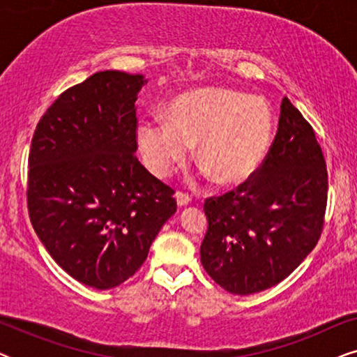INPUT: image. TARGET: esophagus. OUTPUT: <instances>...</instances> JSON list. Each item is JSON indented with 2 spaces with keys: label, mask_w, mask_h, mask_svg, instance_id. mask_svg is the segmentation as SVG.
I'll return each instance as SVG.
<instances>
[{
  "label": "esophagus",
  "mask_w": 357,
  "mask_h": 357,
  "mask_svg": "<svg viewBox=\"0 0 357 357\" xmlns=\"http://www.w3.org/2000/svg\"><path fill=\"white\" fill-rule=\"evenodd\" d=\"M175 199H177V204L180 208L187 206V204L192 203V197H190V195H187V193H182V192L175 193Z\"/></svg>",
  "instance_id": "1"
}]
</instances>
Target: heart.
Listing matches in <instances>:
<instances>
[{"mask_svg":"<svg viewBox=\"0 0 357 357\" xmlns=\"http://www.w3.org/2000/svg\"><path fill=\"white\" fill-rule=\"evenodd\" d=\"M275 119L265 99L227 87L185 92L169 104L167 119L138 121L136 141L144 164L165 177L197 143V158L221 185L245 182L271 146Z\"/></svg>","mask_w":357,"mask_h":357,"instance_id":"b5f03b06","label":"heart"}]
</instances>
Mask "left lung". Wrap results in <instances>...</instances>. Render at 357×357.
Wrapping results in <instances>:
<instances>
[{"label": "left lung", "mask_w": 357, "mask_h": 357, "mask_svg": "<svg viewBox=\"0 0 357 357\" xmlns=\"http://www.w3.org/2000/svg\"><path fill=\"white\" fill-rule=\"evenodd\" d=\"M326 192L328 174L314 130L284 97L275 141L257 175L204 202L203 268L231 294L276 286L319 242Z\"/></svg>", "instance_id": "1"}]
</instances>
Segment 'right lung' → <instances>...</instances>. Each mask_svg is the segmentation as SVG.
<instances>
[{
    "mask_svg": "<svg viewBox=\"0 0 357 357\" xmlns=\"http://www.w3.org/2000/svg\"><path fill=\"white\" fill-rule=\"evenodd\" d=\"M143 75L100 71L63 92L29 153V216L53 260L82 284L112 289L135 275L165 221L174 190L135 153Z\"/></svg>",
    "mask_w": 357,
    "mask_h": 357,
    "instance_id": "obj_1",
    "label": "right lung"
}]
</instances>
